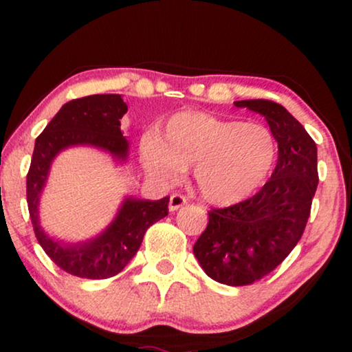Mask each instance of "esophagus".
I'll use <instances>...</instances> for the list:
<instances>
[{
  "label": "esophagus",
  "mask_w": 352,
  "mask_h": 352,
  "mask_svg": "<svg viewBox=\"0 0 352 352\" xmlns=\"http://www.w3.org/2000/svg\"><path fill=\"white\" fill-rule=\"evenodd\" d=\"M187 204V199L182 194H173L170 197V211H176L179 210L181 206H184Z\"/></svg>",
  "instance_id": "1"
}]
</instances>
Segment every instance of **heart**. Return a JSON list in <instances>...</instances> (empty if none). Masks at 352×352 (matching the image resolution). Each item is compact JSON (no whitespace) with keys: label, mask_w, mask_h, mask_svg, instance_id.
<instances>
[{"label":"heart","mask_w":352,"mask_h":352,"mask_svg":"<svg viewBox=\"0 0 352 352\" xmlns=\"http://www.w3.org/2000/svg\"><path fill=\"white\" fill-rule=\"evenodd\" d=\"M276 141L266 126L205 112L170 118L165 141L157 133L141 139L144 165L165 181L194 170L200 194L213 204H235L263 184L276 162Z\"/></svg>","instance_id":"heart-1"}]
</instances>
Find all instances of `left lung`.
Here are the masks:
<instances>
[{"mask_svg":"<svg viewBox=\"0 0 352 352\" xmlns=\"http://www.w3.org/2000/svg\"><path fill=\"white\" fill-rule=\"evenodd\" d=\"M234 104L267 120L278 144L277 165L253 197L208 211V226L195 242L194 254L213 280L242 287L271 274L300 242L319 173L314 139L285 107L267 99Z\"/></svg>","mask_w":352,"mask_h":352,"instance_id":"obj_1","label":"left lung"}]
</instances>
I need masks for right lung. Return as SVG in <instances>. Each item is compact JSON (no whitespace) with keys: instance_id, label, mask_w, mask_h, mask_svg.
Returning <instances> with one entry per match:
<instances>
[{"instance_id":"obj_1","label":"right lung","mask_w":352,"mask_h":352,"mask_svg":"<svg viewBox=\"0 0 352 352\" xmlns=\"http://www.w3.org/2000/svg\"><path fill=\"white\" fill-rule=\"evenodd\" d=\"M128 105L120 94H94L62 105L56 117L36 138L30 170L27 173L28 213L38 243L62 271L81 278H109L122 272L141 247L144 234L153 223L168 216L170 197L151 201L126 199L117 218L98 239L67 245L43 232L38 221V200L52 158L62 148L88 144L104 148L118 160L128 155V141L120 120Z\"/></svg>"}]
</instances>
